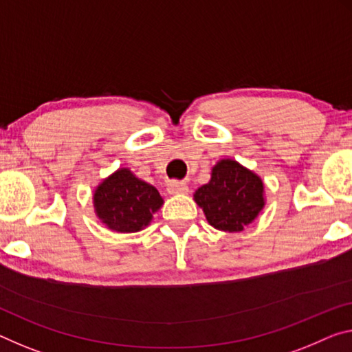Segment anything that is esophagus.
Here are the masks:
<instances>
[{
	"mask_svg": "<svg viewBox=\"0 0 352 352\" xmlns=\"http://www.w3.org/2000/svg\"><path fill=\"white\" fill-rule=\"evenodd\" d=\"M167 191H169V194H185L188 192V185L185 182L172 180L167 183Z\"/></svg>",
	"mask_w": 352,
	"mask_h": 352,
	"instance_id": "34e87169",
	"label": "esophagus"
}]
</instances>
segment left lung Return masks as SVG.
Listing matches in <instances>:
<instances>
[{"mask_svg":"<svg viewBox=\"0 0 352 352\" xmlns=\"http://www.w3.org/2000/svg\"><path fill=\"white\" fill-rule=\"evenodd\" d=\"M194 199L217 230L241 232L263 208V183L236 161L222 160Z\"/></svg>","mask_w":352,"mask_h":352,"instance_id":"left-lung-1","label":"left lung"}]
</instances>
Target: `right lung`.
Wrapping results in <instances>:
<instances>
[{
    "instance_id": "obj_1",
    "label": "right lung",
    "mask_w": 352,
    "mask_h": 352,
    "mask_svg": "<svg viewBox=\"0 0 352 352\" xmlns=\"http://www.w3.org/2000/svg\"><path fill=\"white\" fill-rule=\"evenodd\" d=\"M96 210L111 230L130 233L147 226L163 204L160 192L128 169L117 170L96 191Z\"/></svg>"
}]
</instances>
